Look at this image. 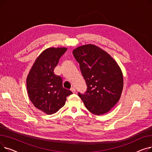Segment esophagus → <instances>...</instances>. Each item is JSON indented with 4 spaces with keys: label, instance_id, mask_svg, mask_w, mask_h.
<instances>
[{
    "label": "esophagus",
    "instance_id": "34e87169",
    "mask_svg": "<svg viewBox=\"0 0 152 152\" xmlns=\"http://www.w3.org/2000/svg\"><path fill=\"white\" fill-rule=\"evenodd\" d=\"M71 92H73V94H75V93L76 92V89H75V87H72L71 89Z\"/></svg>",
    "mask_w": 152,
    "mask_h": 152
}]
</instances>
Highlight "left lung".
<instances>
[{
	"label": "left lung",
	"mask_w": 152,
	"mask_h": 152,
	"mask_svg": "<svg viewBox=\"0 0 152 152\" xmlns=\"http://www.w3.org/2000/svg\"><path fill=\"white\" fill-rule=\"evenodd\" d=\"M87 86L78 94L86 108L95 115L108 113L119 101L123 89V75L116 60L94 44L79 46L73 51Z\"/></svg>",
	"instance_id": "left-lung-1"
}]
</instances>
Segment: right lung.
<instances>
[{"mask_svg": "<svg viewBox=\"0 0 152 152\" xmlns=\"http://www.w3.org/2000/svg\"><path fill=\"white\" fill-rule=\"evenodd\" d=\"M66 47H49L36 59L26 77L28 97L38 110L47 115L55 113L65 104L72 92L63 87L62 79L53 70Z\"/></svg>", "mask_w": 152, "mask_h": 152, "instance_id": "right-lung-1", "label": "right lung"}]
</instances>
